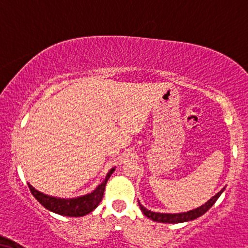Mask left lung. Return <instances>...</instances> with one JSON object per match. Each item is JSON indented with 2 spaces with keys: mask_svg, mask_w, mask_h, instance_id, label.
I'll list each match as a JSON object with an SVG mask.
<instances>
[{
  "mask_svg": "<svg viewBox=\"0 0 248 248\" xmlns=\"http://www.w3.org/2000/svg\"><path fill=\"white\" fill-rule=\"evenodd\" d=\"M224 189H225V187L222 190H220V192L217 193L216 195L213 196V198H211L209 201L205 202L204 204H202L201 207L196 208V209L187 211V213H179V214L154 213V211L148 210L147 208L143 207V205L140 203V202H139V205H140V208H141V210L143 211V214H144L147 217H149V218L155 220V222L171 223V224H177V223H183V222H188V220H193V219L198 218V217L202 216V215L207 213V211L209 210L210 208L215 204V202H216L217 199L219 198L220 194L224 192Z\"/></svg>",
  "mask_w": 248,
  "mask_h": 248,
  "instance_id": "obj_1",
  "label": "left lung"
}]
</instances>
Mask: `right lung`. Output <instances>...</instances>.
I'll return each instance as SVG.
<instances>
[{
    "instance_id": "right-lung-1",
    "label": "right lung",
    "mask_w": 248,
    "mask_h": 248,
    "mask_svg": "<svg viewBox=\"0 0 248 248\" xmlns=\"http://www.w3.org/2000/svg\"><path fill=\"white\" fill-rule=\"evenodd\" d=\"M115 169H111L109 172L107 173L105 180L101 183L99 186L95 188L93 192L90 194H86V195L79 196V198H74V199H60L54 198V196L46 195V194L39 192L34 188L33 186L29 185V188L31 190L32 195L38 200V202L41 205H44L46 209L53 213L62 215V216H69V217H80L85 216L91 211H93L95 208L98 207V204L100 203L101 199H103L104 190H105V186L107 184L109 177L112 175V173L114 172Z\"/></svg>"
}]
</instances>
